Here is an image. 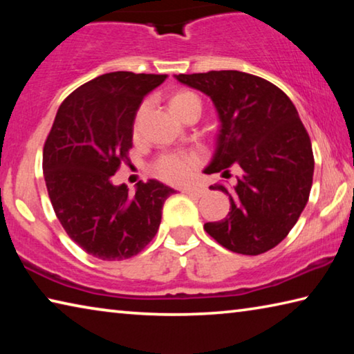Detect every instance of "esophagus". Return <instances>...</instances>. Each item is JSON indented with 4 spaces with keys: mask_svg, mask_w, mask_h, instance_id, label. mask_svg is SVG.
Returning a JSON list of instances; mask_svg holds the SVG:
<instances>
[{
    "mask_svg": "<svg viewBox=\"0 0 354 354\" xmlns=\"http://www.w3.org/2000/svg\"><path fill=\"white\" fill-rule=\"evenodd\" d=\"M184 194H187L190 196H196V198H201L207 194V190L205 187H200V185H192V187H185Z\"/></svg>",
    "mask_w": 354,
    "mask_h": 354,
    "instance_id": "34e87169",
    "label": "esophagus"
}]
</instances>
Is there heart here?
<instances>
[{
  "label": "heart",
  "instance_id": "1",
  "mask_svg": "<svg viewBox=\"0 0 354 354\" xmlns=\"http://www.w3.org/2000/svg\"><path fill=\"white\" fill-rule=\"evenodd\" d=\"M169 106L171 112L178 117V113L187 109L190 106H198L200 107V100L196 98V95L190 92H178L173 95L169 101ZM147 106L143 104L139 112L136 115L134 122V131L139 129L142 118L145 115ZM201 162V156L198 153H170L164 154L162 158L158 159V162L154 164V173L159 178H162L164 181L169 183H176L181 184L189 181V179L194 176L195 170L198 169Z\"/></svg>",
  "mask_w": 354,
  "mask_h": 354
}]
</instances>
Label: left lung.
Here are the masks:
<instances>
[{"instance_id":"1","label":"left lung","mask_w":354,"mask_h":354,"mask_svg":"<svg viewBox=\"0 0 354 354\" xmlns=\"http://www.w3.org/2000/svg\"><path fill=\"white\" fill-rule=\"evenodd\" d=\"M212 100L220 122L206 175L234 167V190L225 220L205 230L225 248L256 256L283 241L295 226L313 187L310 139L289 97L272 82L237 70L175 75Z\"/></svg>"}]
</instances>
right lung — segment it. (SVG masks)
Returning <instances> with one entry per match:
<instances>
[{
    "instance_id": "add662e5",
    "label": "right lung",
    "mask_w": 354,
    "mask_h": 354,
    "mask_svg": "<svg viewBox=\"0 0 354 354\" xmlns=\"http://www.w3.org/2000/svg\"><path fill=\"white\" fill-rule=\"evenodd\" d=\"M167 75L112 71L65 98L44 148V173L51 205L73 242L93 257L122 261L151 242L162 206L175 189L158 179L113 185L133 147L142 100Z\"/></svg>"
}]
</instances>
